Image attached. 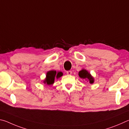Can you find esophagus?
Listing matches in <instances>:
<instances>
[{
	"label": "esophagus",
	"mask_w": 129,
	"mask_h": 129,
	"mask_svg": "<svg viewBox=\"0 0 129 129\" xmlns=\"http://www.w3.org/2000/svg\"><path fill=\"white\" fill-rule=\"evenodd\" d=\"M66 74H67L68 75H71V74H72V71H67V72H66Z\"/></svg>",
	"instance_id": "1"
}]
</instances>
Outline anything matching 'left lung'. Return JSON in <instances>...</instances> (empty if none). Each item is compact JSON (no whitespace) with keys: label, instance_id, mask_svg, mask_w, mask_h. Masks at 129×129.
<instances>
[{"label":"left lung","instance_id":"left-lung-1","mask_svg":"<svg viewBox=\"0 0 129 129\" xmlns=\"http://www.w3.org/2000/svg\"><path fill=\"white\" fill-rule=\"evenodd\" d=\"M79 76L82 79L85 80L89 84H93L94 82V78L91 75V74L89 73L87 70L84 69H82L78 73Z\"/></svg>","mask_w":129,"mask_h":129}]
</instances>
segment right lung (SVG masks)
<instances>
[{"instance_id": "right-lung-1", "label": "right lung", "mask_w": 129, "mask_h": 129, "mask_svg": "<svg viewBox=\"0 0 129 129\" xmlns=\"http://www.w3.org/2000/svg\"><path fill=\"white\" fill-rule=\"evenodd\" d=\"M62 76L63 73L61 71H56L54 70H51L46 73V78L43 80V83L45 84L50 85L54 84L55 79H58Z\"/></svg>"}]
</instances>
